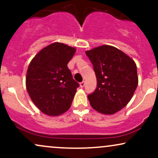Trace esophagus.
Instances as JSON below:
<instances>
[{
  "label": "esophagus",
  "mask_w": 158,
  "mask_h": 158,
  "mask_svg": "<svg viewBox=\"0 0 158 158\" xmlns=\"http://www.w3.org/2000/svg\"><path fill=\"white\" fill-rule=\"evenodd\" d=\"M85 84H86L85 81H82V82H81V83H80V86H81V88H83V87L85 86Z\"/></svg>",
  "instance_id": "34e87169"
}]
</instances>
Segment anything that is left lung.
<instances>
[{
	"instance_id": "obj_1",
	"label": "left lung",
	"mask_w": 158,
	"mask_h": 158,
	"mask_svg": "<svg viewBox=\"0 0 158 158\" xmlns=\"http://www.w3.org/2000/svg\"><path fill=\"white\" fill-rule=\"evenodd\" d=\"M97 77V88L89 94L90 105L104 114H113L127 105L138 84L135 61L112 46L86 52Z\"/></svg>"
}]
</instances>
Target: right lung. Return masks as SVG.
<instances>
[{"mask_svg":"<svg viewBox=\"0 0 158 158\" xmlns=\"http://www.w3.org/2000/svg\"><path fill=\"white\" fill-rule=\"evenodd\" d=\"M75 51L62 43H54L40 50L29 65L27 92L35 105L47 115H60L71 106L79 83L67 64Z\"/></svg>","mask_w":158,"mask_h":158,"instance_id":"add662e5","label":"right lung"}]
</instances>
